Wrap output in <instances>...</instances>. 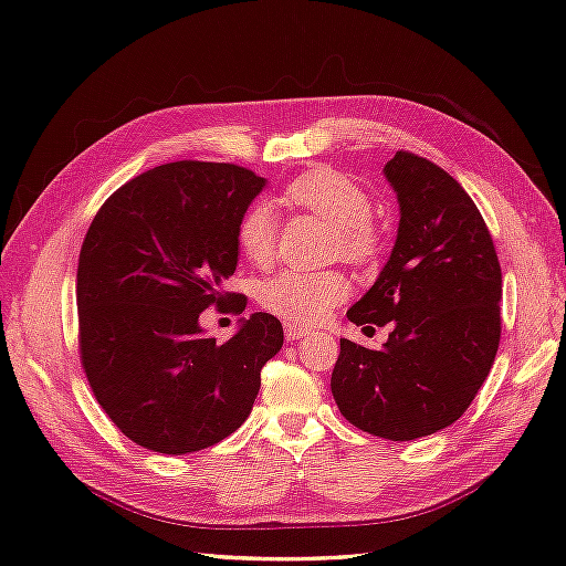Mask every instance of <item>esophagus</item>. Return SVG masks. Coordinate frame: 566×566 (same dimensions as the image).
Returning a JSON list of instances; mask_svg holds the SVG:
<instances>
[{"label": "esophagus", "instance_id": "esophagus-1", "mask_svg": "<svg viewBox=\"0 0 566 566\" xmlns=\"http://www.w3.org/2000/svg\"><path fill=\"white\" fill-rule=\"evenodd\" d=\"M284 337H286V342H296V339L306 337V329L296 327V324H284Z\"/></svg>", "mask_w": 566, "mask_h": 566}]
</instances>
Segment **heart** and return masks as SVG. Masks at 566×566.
Segmentation results:
<instances>
[{
    "label": "heart",
    "mask_w": 566,
    "mask_h": 566,
    "mask_svg": "<svg viewBox=\"0 0 566 566\" xmlns=\"http://www.w3.org/2000/svg\"><path fill=\"white\" fill-rule=\"evenodd\" d=\"M282 202L306 209L337 227L339 254L352 262H367L377 252V237L369 227L371 199L357 181L334 169H310L290 181ZM280 217L274 205H249L239 219L237 239L254 264H266L276 252ZM352 282L342 272L282 270L260 284V304L292 324H317L327 319L337 304L347 300Z\"/></svg>",
    "instance_id": "obj_1"
}]
</instances>
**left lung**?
Returning <instances> with one entry per match:
<instances>
[{
    "mask_svg": "<svg viewBox=\"0 0 566 566\" xmlns=\"http://www.w3.org/2000/svg\"><path fill=\"white\" fill-rule=\"evenodd\" d=\"M385 179L399 227L349 322L391 324L381 349L342 339L332 395L361 432L409 442L464 415L500 347L502 270L482 214L432 161L397 151Z\"/></svg>",
    "mask_w": 566,
    "mask_h": 566,
    "instance_id": "8db88e82",
    "label": "left lung"
}]
</instances>
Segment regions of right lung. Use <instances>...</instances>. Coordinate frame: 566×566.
Here are the masks:
<instances>
[{
	"label": "right lung",
	"mask_w": 566,
	"mask_h": 566,
	"mask_svg": "<svg viewBox=\"0 0 566 566\" xmlns=\"http://www.w3.org/2000/svg\"><path fill=\"white\" fill-rule=\"evenodd\" d=\"M264 185L244 167L171 161L114 191L84 237V371L114 424L151 452H199L237 432L282 349V322L266 312L239 319L224 344L199 324L229 300L239 219Z\"/></svg>",
	"instance_id": "right-lung-1"
}]
</instances>
